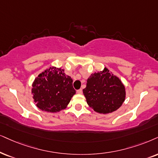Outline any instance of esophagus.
I'll use <instances>...</instances> for the list:
<instances>
[{
  "label": "esophagus",
  "instance_id": "obj_1",
  "mask_svg": "<svg viewBox=\"0 0 158 158\" xmlns=\"http://www.w3.org/2000/svg\"><path fill=\"white\" fill-rule=\"evenodd\" d=\"M77 93L78 94H81V93H82V89H77Z\"/></svg>",
  "mask_w": 158,
  "mask_h": 158
}]
</instances>
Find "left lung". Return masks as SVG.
Listing matches in <instances>:
<instances>
[{
    "label": "left lung",
    "instance_id": "8db88e82",
    "mask_svg": "<svg viewBox=\"0 0 158 158\" xmlns=\"http://www.w3.org/2000/svg\"><path fill=\"white\" fill-rule=\"evenodd\" d=\"M83 93L89 106L101 114L117 110L125 99V86L106 68L103 71L91 74Z\"/></svg>",
    "mask_w": 158,
    "mask_h": 158
}]
</instances>
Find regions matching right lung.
<instances>
[{
	"instance_id": "1",
	"label": "right lung",
	"mask_w": 158,
	"mask_h": 158,
	"mask_svg": "<svg viewBox=\"0 0 158 158\" xmlns=\"http://www.w3.org/2000/svg\"><path fill=\"white\" fill-rule=\"evenodd\" d=\"M32 93L39 109L57 112L66 108L76 93L73 79L64 70L52 67L40 73L33 84Z\"/></svg>"
}]
</instances>
